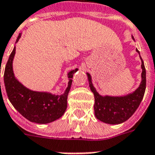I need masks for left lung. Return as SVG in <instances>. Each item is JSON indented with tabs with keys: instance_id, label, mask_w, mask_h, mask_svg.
Listing matches in <instances>:
<instances>
[{
	"instance_id": "obj_1",
	"label": "left lung",
	"mask_w": 155,
	"mask_h": 155,
	"mask_svg": "<svg viewBox=\"0 0 155 155\" xmlns=\"http://www.w3.org/2000/svg\"><path fill=\"white\" fill-rule=\"evenodd\" d=\"M134 40V37L132 36ZM136 51L139 54V57L142 61V81L140 85L136 90L123 96H109V95H99L93 86L91 76L87 72L89 87L95 96L94 110L95 115L99 120L108 124H119L127 121L132 114L138 109L141 101L143 100L146 90V69L144 63L140 56L138 49Z\"/></svg>"
}]
</instances>
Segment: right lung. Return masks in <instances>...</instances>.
Masks as SVG:
<instances>
[{"instance_id":"add662e5","label":"right lung","mask_w":155,"mask_h":155,"mask_svg":"<svg viewBox=\"0 0 155 155\" xmlns=\"http://www.w3.org/2000/svg\"><path fill=\"white\" fill-rule=\"evenodd\" d=\"M21 36V34H19L16 43L18 42ZM15 53L16 47L10 54L4 73V84L10 103L20 114L32 123L46 124L60 119L67 109L68 95L71 88L73 75L78 68L68 73V87L62 95L32 91L24 86L15 77L12 69Z\"/></svg>"}]
</instances>
